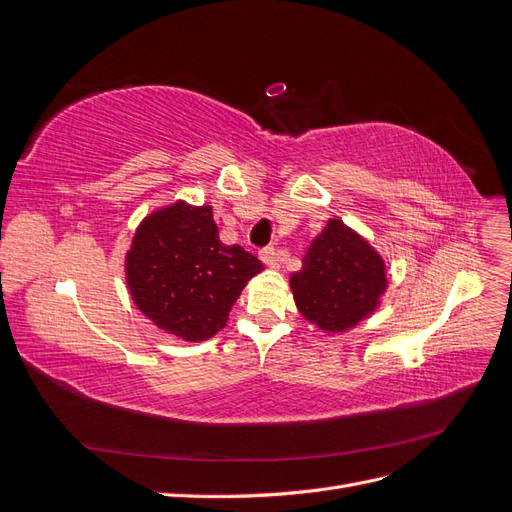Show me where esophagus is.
<instances>
[{
  "instance_id": "esophagus-1",
  "label": "esophagus",
  "mask_w": 512,
  "mask_h": 512,
  "mask_svg": "<svg viewBox=\"0 0 512 512\" xmlns=\"http://www.w3.org/2000/svg\"><path fill=\"white\" fill-rule=\"evenodd\" d=\"M260 260L271 269H280L282 256H280V252L275 250V247H265V250H260Z\"/></svg>"
}]
</instances>
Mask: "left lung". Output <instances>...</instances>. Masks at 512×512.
I'll return each mask as SVG.
<instances>
[{
	"instance_id": "left-lung-1",
	"label": "left lung",
	"mask_w": 512,
	"mask_h": 512,
	"mask_svg": "<svg viewBox=\"0 0 512 512\" xmlns=\"http://www.w3.org/2000/svg\"><path fill=\"white\" fill-rule=\"evenodd\" d=\"M290 275L301 316L324 333H346L369 318L389 288L386 262L363 235L331 218Z\"/></svg>"
}]
</instances>
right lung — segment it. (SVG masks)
I'll use <instances>...</instances> for the list:
<instances>
[{"instance_id":"add662e5","label":"right lung","mask_w":512,"mask_h":512,"mask_svg":"<svg viewBox=\"0 0 512 512\" xmlns=\"http://www.w3.org/2000/svg\"><path fill=\"white\" fill-rule=\"evenodd\" d=\"M123 269L138 312L183 342H205L226 327L241 290L265 267L241 245L220 241L211 205L175 200L138 224Z\"/></svg>"}]
</instances>
